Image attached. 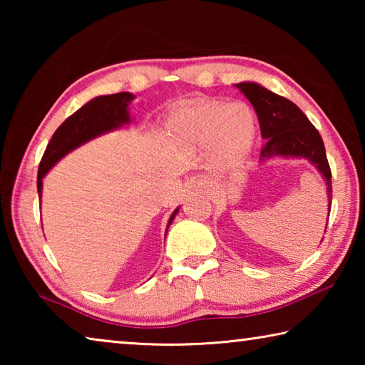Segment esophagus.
Returning <instances> with one entry per match:
<instances>
[{
    "label": "esophagus",
    "mask_w": 365,
    "mask_h": 365,
    "mask_svg": "<svg viewBox=\"0 0 365 365\" xmlns=\"http://www.w3.org/2000/svg\"><path fill=\"white\" fill-rule=\"evenodd\" d=\"M188 187L190 188H206V183L202 182V180H200V178H195V180H191L190 183H188Z\"/></svg>",
    "instance_id": "1"
}]
</instances>
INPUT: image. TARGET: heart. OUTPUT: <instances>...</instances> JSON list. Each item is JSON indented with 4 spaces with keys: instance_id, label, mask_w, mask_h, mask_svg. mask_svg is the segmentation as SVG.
<instances>
[{
    "instance_id": "1",
    "label": "heart",
    "mask_w": 365,
    "mask_h": 365,
    "mask_svg": "<svg viewBox=\"0 0 365 365\" xmlns=\"http://www.w3.org/2000/svg\"><path fill=\"white\" fill-rule=\"evenodd\" d=\"M168 128L185 146L209 148L212 169L228 174L248 159L257 135V117L246 103L200 100L177 108Z\"/></svg>"
}]
</instances>
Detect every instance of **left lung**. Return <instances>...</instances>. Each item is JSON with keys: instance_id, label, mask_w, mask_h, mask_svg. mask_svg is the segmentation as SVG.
Instances as JSON below:
<instances>
[{"instance_id": "left-lung-1", "label": "left lung", "mask_w": 365, "mask_h": 365, "mask_svg": "<svg viewBox=\"0 0 365 365\" xmlns=\"http://www.w3.org/2000/svg\"><path fill=\"white\" fill-rule=\"evenodd\" d=\"M237 88L255 108L265 145L261 160L275 158H304L324 175L329 191V212L331 207V170L325 146L317 128L306 114L287 98L272 93L262 85L242 82Z\"/></svg>"}]
</instances>
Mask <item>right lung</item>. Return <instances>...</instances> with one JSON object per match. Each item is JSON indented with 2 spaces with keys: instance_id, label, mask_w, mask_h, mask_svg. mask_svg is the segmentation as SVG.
<instances>
[{
  "instance_id": "1",
  "label": "right lung",
  "mask_w": 365,
  "mask_h": 365,
  "mask_svg": "<svg viewBox=\"0 0 365 365\" xmlns=\"http://www.w3.org/2000/svg\"><path fill=\"white\" fill-rule=\"evenodd\" d=\"M133 95L128 91L122 93L98 96L88 101L85 106L76 110L71 117L61 123L59 128L49 140L45 150V154L40 160L38 165V178H36V188H38V196H41L43 190V177L48 174V170L63 159L67 153L76 150L80 145L86 141L100 137L103 133L115 130L125 123L130 122V114H128V104L132 103ZM178 212V207L170 215L169 225ZM168 233V232H165Z\"/></svg>"
}]
</instances>
